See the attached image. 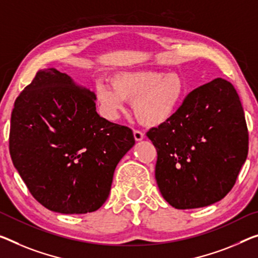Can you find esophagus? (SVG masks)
<instances>
[{
  "instance_id": "obj_1",
  "label": "esophagus",
  "mask_w": 258,
  "mask_h": 258,
  "mask_svg": "<svg viewBox=\"0 0 258 258\" xmlns=\"http://www.w3.org/2000/svg\"><path fill=\"white\" fill-rule=\"evenodd\" d=\"M134 137L136 141H142L144 138V133H142L141 130L134 129Z\"/></svg>"
}]
</instances>
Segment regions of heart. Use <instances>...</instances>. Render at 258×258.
I'll list each match as a JSON object with an SVG mask.
<instances>
[{"instance_id": "1", "label": "heart", "mask_w": 258, "mask_h": 258, "mask_svg": "<svg viewBox=\"0 0 258 258\" xmlns=\"http://www.w3.org/2000/svg\"><path fill=\"white\" fill-rule=\"evenodd\" d=\"M185 96L181 75L174 71L138 69L120 71L112 77V86L100 84L97 100L106 114L115 117L125 101H134V112L143 125L157 126L172 118Z\"/></svg>"}]
</instances>
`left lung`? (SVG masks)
<instances>
[{
  "label": "left lung",
  "mask_w": 258,
  "mask_h": 258,
  "mask_svg": "<svg viewBox=\"0 0 258 258\" xmlns=\"http://www.w3.org/2000/svg\"><path fill=\"white\" fill-rule=\"evenodd\" d=\"M157 149L156 180L175 209L211 205L234 187L249 134L240 97L216 78L184 98L168 122L146 133Z\"/></svg>",
  "instance_id": "8db88e82"
}]
</instances>
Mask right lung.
<instances>
[{
    "label": "right lung",
    "instance_id": "obj_1",
    "mask_svg": "<svg viewBox=\"0 0 258 258\" xmlns=\"http://www.w3.org/2000/svg\"><path fill=\"white\" fill-rule=\"evenodd\" d=\"M134 144L132 129L97 113L96 94L54 68L39 70L15 101L11 159L31 195L50 211L82 215L100 208Z\"/></svg>",
    "mask_w": 258,
    "mask_h": 258
}]
</instances>
